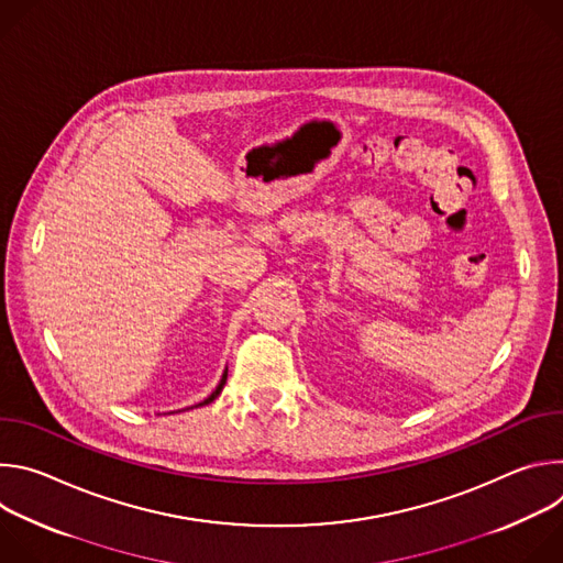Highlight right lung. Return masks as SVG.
<instances>
[{"instance_id": "right-lung-1", "label": "right lung", "mask_w": 563, "mask_h": 563, "mask_svg": "<svg viewBox=\"0 0 563 563\" xmlns=\"http://www.w3.org/2000/svg\"><path fill=\"white\" fill-rule=\"evenodd\" d=\"M224 383H227V372H224V374H222V380H220V383H218V387H216V389H213V391H211V396H209V398H205V400H202V404H200V406H207V404H211V400H216V398H218V394H220V391H222V387H224Z\"/></svg>"}]
</instances>
